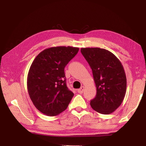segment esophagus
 Returning a JSON list of instances; mask_svg holds the SVG:
<instances>
[{"instance_id":"1","label":"esophagus","mask_w":146,"mask_h":146,"mask_svg":"<svg viewBox=\"0 0 146 146\" xmlns=\"http://www.w3.org/2000/svg\"><path fill=\"white\" fill-rule=\"evenodd\" d=\"M84 86H82L81 88L79 89V90H77V92H78L79 94H82L83 92H84Z\"/></svg>"}]
</instances>
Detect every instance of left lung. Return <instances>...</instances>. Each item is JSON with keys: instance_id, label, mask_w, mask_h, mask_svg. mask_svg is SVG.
Listing matches in <instances>:
<instances>
[{"instance_id": "1", "label": "left lung", "mask_w": 146, "mask_h": 146, "mask_svg": "<svg viewBox=\"0 0 146 146\" xmlns=\"http://www.w3.org/2000/svg\"><path fill=\"white\" fill-rule=\"evenodd\" d=\"M82 55L91 67L96 95L91 100L94 110L110 114L122 103L126 93L127 79L123 65L114 54L100 48H82Z\"/></svg>"}]
</instances>
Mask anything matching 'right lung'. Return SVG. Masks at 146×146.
<instances>
[{
    "instance_id": "obj_1",
    "label": "right lung",
    "mask_w": 146,
    "mask_h": 146,
    "mask_svg": "<svg viewBox=\"0 0 146 146\" xmlns=\"http://www.w3.org/2000/svg\"><path fill=\"white\" fill-rule=\"evenodd\" d=\"M72 46H56L40 52L29 69L27 87L35 106L47 116H56L67 109L74 96L68 89L65 67L78 52Z\"/></svg>"
}]
</instances>
